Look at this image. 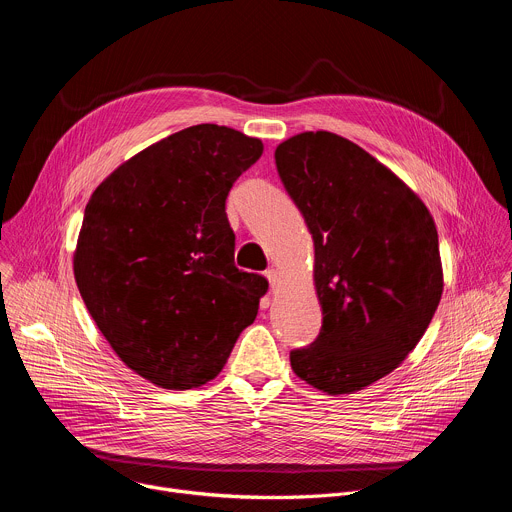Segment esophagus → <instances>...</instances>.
Wrapping results in <instances>:
<instances>
[{
  "label": "esophagus",
  "mask_w": 512,
  "mask_h": 512,
  "mask_svg": "<svg viewBox=\"0 0 512 512\" xmlns=\"http://www.w3.org/2000/svg\"><path fill=\"white\" fill-rule=\"evenodd\" d=\"M265 277L269 279V283H271V287H275L277 283H279V271L275 269V267H271V269H267L265 271Z\"/></svg>",
  "instance_id": "1"
}]
</instances>
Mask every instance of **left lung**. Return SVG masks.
Returning <instances> with one entry per match:
<instances>
[{
	"label": "left lung",
	"mask_w": 512,
	"mask_h": 512,
	"mask_svg": "<svg viewBox=\"0 0 512 512\" xmlns=\"http://www.w3.org/2000/svg\"><path fill=\"white\" fill-rule=\"evenodd\" d=\"M279 178L314 239L322 330L289 352L294 373L328 393L383 379L425 334L444 273L421 198L356 143L306 131L275 150Z\"/></svg>",
	"instance_id": "left-lung-1"
}]
</instances>
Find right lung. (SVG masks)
<instances>
[{"mask_svg":"<svg viewBox=\"0 0 512 512\" xmlns=\"http://www.w3.org/2000/svg\"><path fill=\"white\" fill-rule=\"evenodd\" d=\"M261 154L257 137L192 125L121 164L85 208V306L127 367L162 389L214 379L257 316L267 279L235 267L225 202Z\"/></svg>","mask_w":512,"mask_h":512,"instance_id":"obj_1","label":"right lung"}]
</instances>
